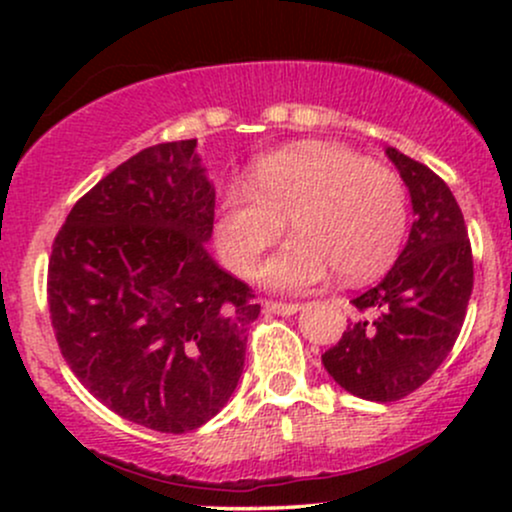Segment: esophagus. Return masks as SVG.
Returning a JSON list of instances; mask_svg holds the SVG:
<instances>
[{
	"mask_svg": "<svg viewBox=\"0 0 512 512\" xmlns=\"http://www.w3.org/2000/svg\"><path fill=\"white\" fill-rule=\"evenodd\" d=\"M264 310L272 315H296L301 310L298 303H276V301H264Z\"/></svg>",
	"mask_w": 512,
	"mask_h": 512,
	"instance_id": "1",
	"label": "esophagus"
}]
</instances>
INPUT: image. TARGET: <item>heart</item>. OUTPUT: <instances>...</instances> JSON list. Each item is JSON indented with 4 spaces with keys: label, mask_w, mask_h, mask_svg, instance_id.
<instances>
[{
    "label": "heart",
    "mask_w": 512,
    "mask_h": 512,
    "mask_svg": "<svg viewBox=\"0 0 512 512\" xmlns=\"http://www.w3.org/2000/svg\"><path fill=\"white\" fill-rule=\"evenodd\" d=\"M291 219L289 240L260 269L267 289L298 293L339 269L366 281L395 262L407 233V192L383 163L332 142H301L262 156L250 182L223 190L216 248L240 276H250Z\"/></svg>",
    "instance_id": "1"
}]
</instances>
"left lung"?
<instances>
[{
	"label": "left lung",
	"mask_w": 512,
	"mask_h": 512,
	"mask_svg": "<svg viewBox=\"0 0 512 512\" xmlns=\"http://www.w3.org/2000/svg\"><path fill=\"white\" fill-rule=\"evenodd\" d=\"M414 209L409 240L378 286L356 296L363 317L322 354L334 383L370 402L407 397L436 373L462 330L474 286L472 245L450 187L387 146Z\"/></svg>",
	"instance_id": "obj_1"
}]
</instances>
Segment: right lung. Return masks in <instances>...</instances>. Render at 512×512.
<instances>
[{"mask_svg":"<svg viewBox=\"0 0 512 512\" xmlns=\"http://www.w3.org/2000/svg\"><path fill=\"white\" fill-rule=\"evenodd\" d=\"M214 199L197 139L156 144L88 190L52 243L48 303L64 361L105 407L161 433L219 414L260 315L204 245Z\"/></svg>","mask_w":512,"mask_h":512,"instance_id":"1","label":"right lung"}]
</instances>
